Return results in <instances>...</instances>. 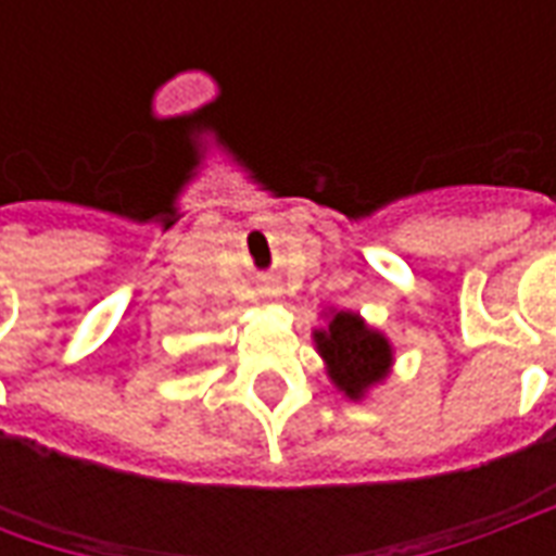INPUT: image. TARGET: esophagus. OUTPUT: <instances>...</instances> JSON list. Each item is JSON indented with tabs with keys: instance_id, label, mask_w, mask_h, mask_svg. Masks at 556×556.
Listing matches in <instances>:
<instances>
[{
	"instance_id": "34e87169",
	"label": "esophagus",
	"mask_w": 556,
	"mask_h": 556,
	"mask_svg": "<svg viewBox=\"0 0 556 556\" xmlns=\"http://www.w3.org/2000/svg\"><path fill=\"white\" fill-rule=\"evenodd\" d=\"M265 294H277V289H270V286H267V289H265Z\"/></svg>"
}]
</instances>
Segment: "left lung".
Instances as JSON below:
<instances>
[{"mask_svg": "<svg viewBox=\"0 0 556 556\" xmlns=\"http://www.w3.org/2000/svg\"><path fill=\"white\" fill-rule=\"evenodd\" d=\"M318 351L330 366V378L345 396L361 399L363 390L381 381L390 366V345L357 315L337 313L325 333H315Z\"/></svg>", "mask_w": 556, "mask_h": 556, "instance_id": "obj_1", "label": "left lung"}]
</instances>
